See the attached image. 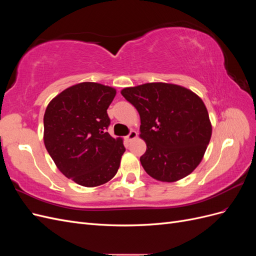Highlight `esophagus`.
<instances>
[{
	"label": "esophagus",
	"instance_id": "obj_1",
	"mask_svg": "<svg viewBox=\"0 0 256 256\" xmlns=\"http://www.w3.org/2000/svg\"><path fill=\"white\" fill-rule=\"evenodd\" d=\"M138 136V134L136 132V131H130V134L126 136V138H127V141H132V140H134V138Z\"/></svg>",
	"mask_w": 256,
	"mask_h": 256
}]
</instances>
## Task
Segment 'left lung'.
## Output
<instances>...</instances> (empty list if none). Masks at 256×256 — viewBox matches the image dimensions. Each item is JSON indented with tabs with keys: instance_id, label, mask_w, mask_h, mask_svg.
Here are the masks:
<instances>
[{
	"instance_id": "8db88e82",
	"label": "left lung",
	"mask_w": 256,
	"mask_h": 256,
	"mask_svg": "<svg viewBox=\"0 0 256 256\" xmlns=\"http://www.w3.org/2000/svg\"><path fill=\"white\" fill-rule=\"evenodd\" d=\"M120 92L140 114V136L147 146L140 161L146 173L173 182L194 171L212 130L203 100L180 85L162 82Z\"/></svg>"
}]
</instances>
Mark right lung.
I'll list each match as a JSON object with an SVG mask.
<instances>
[{
    "label": "right lung",
    "instance_id": "right-lung-1",
    "mask_svg": "<svg viewBox=\"0 0 256 256\" xmlns=\"http://www.w3.org/2000/svg\"><path fill=\"white\" fill-rule=\"evenodd\" d=\"M116 90L82 82L54 97L44 115V142L54 164L69 180L97 187L118 173L126 148L106 132V110Z\"/></svg>",
    "mask_w": 256,
    "mask_h": 256
}]
</instances>
